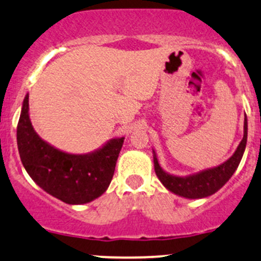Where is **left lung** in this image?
<instances>
[{
	"label": "left lung",
	"mask_w": 261,
	"mask_h": 261,
	"mask_svg": "<svg viewBox=\"0 0 261 261\" xmlns=\"http://www.w3.org/2000/svg\"><path fill=\"white\" fill-rule=\"evenodd\" d=\"M246 141H248V119H244V137L233 154L227 161L216 167L202 170L189 176H176L166 172L158 162L155 150L153 149V163L158 179L163 186L172 193L185 198H203L217 192L231 178L233 172L240 165V161L245 152Z\"/></svg>",
	"instance_id": "obj_1"
}]
</instances>
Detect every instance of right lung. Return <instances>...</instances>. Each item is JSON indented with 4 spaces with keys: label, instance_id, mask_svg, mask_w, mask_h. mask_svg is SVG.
<instances>
[{
    "label": "right lung",
    "instance_id": "1",
    "mask_svg": "<svg viewBox=\"0 0 261 261\" xmlns=\"http://www.w3.org/2000/svg\"><path fill=\"white\" fill-rule=\"evenodd\" d=\"M124 137L112 138L100 148L74 154L55 148L36 133L29 115V94L17 124L21 162L37 186L69 205L100 197L111 185Z\"/></svg>",
    "mask_w": 261,
    "mask_h": 261
}]
</instances>
